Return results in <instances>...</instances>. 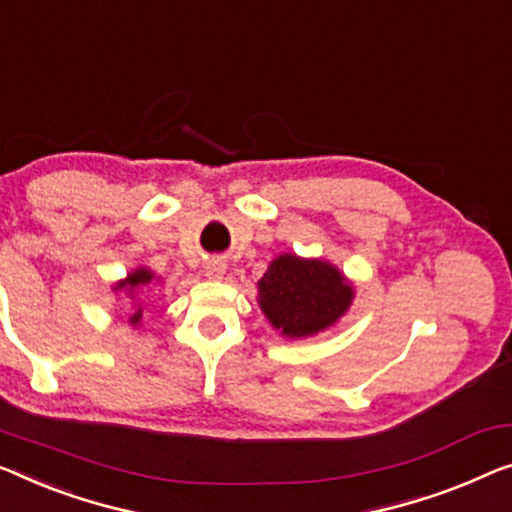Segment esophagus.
Here are the masks:
<instances>
[{
    "mask_svg": "<svg viewBox=\"0 0 512 512\" xmlns=\"http://www.w3.org/2000/svg\"><path fill=\"white\" fill-rule=\"evenodd\" d=\"M225 269H227V266H225V262H223V259H209V262L207 264H204V273H207V278H211V280H220V278H223L225 276Z\"/></svg>",
    "mask_w": 512,
    "mask_h": 512,
    "instance_id": "esophagus-1",
    "label": "esophagus"
}]
</instances>
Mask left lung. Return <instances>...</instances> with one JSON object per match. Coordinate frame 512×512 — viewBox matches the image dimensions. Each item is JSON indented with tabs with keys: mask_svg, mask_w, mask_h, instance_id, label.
<instances>
[{
	"mask_svg": "<svg viewBox=\"0 0 512 512\" xmlns=\"http://www.w3.org/2000/svg\"><path fill=\"white\" fill-rule=\"evenodd\" d=\"M352 287L335 266L317 259L280 255L259 280V305L287 338H305L324 331L345 315Z\"/></svg>",
	"mask_w": 512,
	"mask_h": 512,
	"instance_id": "1",
	"label": "left lung"
}]
</instances>
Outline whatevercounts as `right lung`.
<instances>
[{"label": "right lung", "instance_id": "add662e5", "mask_svg": "<svg viewBox=\"0 0 512 512\" xmlns=\"http://www.w3.org/2000/svg\"><path fill=\"white\" fill-rule=\"evenodd\" d=\"M151 271H147V269H137L135 273H131V276H128L124 282H119L117 285V289H126V292H133L135 287H140V285H147V282H151ZM140 317H142V310H137L135 315L131 317V324H137L140 322Z\"/></svg>", "mask_w": 512, "mask_h": 512}]
</instances>
